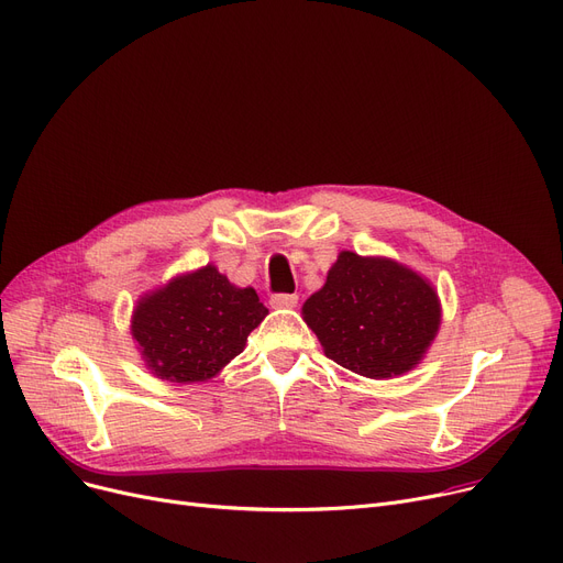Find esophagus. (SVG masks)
I'll list each match as a JSON object with an SVG mask.
<instances>
[{
    "label": "esophagus",
    "mask_w": 563,
    "mask_h": 563,
    "mask_svg": "<svg viewBox=\"0 0 563 563\" xmlns=\"http://www.w3.org/2000/svg\"><path fill=\"white\" fill-rule=\"evenodd\" d=\"M299 303L297 295H274L272 306L274 308H295Z\"/></svg>",
    "instance_id": "1"
}]
</instances>
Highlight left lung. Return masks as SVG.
Segmentation results:
<instances>
[{
  "mask_svg": "<svg viewBox=\"0 0 563 563\" xmlns=\"http://www.w3.org/2000/svg\"><path fill=\"white\" fill-rule=\"evenodd\" d=\"M301 310L324 354L371 379L411 371L442 322L437 291L423 276L388 257L352 251L338 255L324 287Z\"/></svg>",
  "mask_w": 563,
  "mask_h": 563,
  "instance_id": "obj_1",
  "label": "left lung"
}]
</instances>
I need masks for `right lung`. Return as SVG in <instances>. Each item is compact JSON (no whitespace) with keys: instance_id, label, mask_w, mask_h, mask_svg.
<instances>
[{"instance_id":"obj_1","label":"right lung","mask_w":563,"mask_h":563,"mask_svg":"<svg viewBox=\"0 0 563 563\" xmlns=\"http://www.w3.org/2000/svg\"><path fill=\"white\" fill-rule=\"evenodd\" d=\"M266 314L253 287H236L207 264L144 295L133 310L131 333L156 377L207 382L243 352Z\"/></svg>"}]
</instances>
